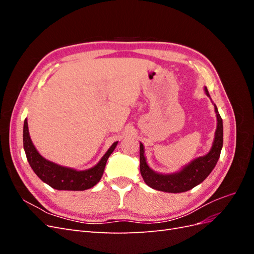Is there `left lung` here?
<instances>
[{"instance_id":"8db88e82","label":"left lung","mask_w":254,"mask_h":254,"mask_svg":"<svg viewBox=\"0 0 254 254\" xmlns=\"http://www.w3.org/2000/svg\"><path fill=\"white\" fill-rule=\"evenodd\" d=\"M204 91L205 94L210 97L209 91L206 88H204ZM214 108L217 117V128L216 131H215V137L211 150L205 156L199 157L191 161L190 164L184 166L180 172L163 175L152 171L148 164L146 163L144 146L142 143H140V171L145 183L148 187L161 191H167V193H182V191H187L198 186L211 174L219 159L222 143H224L222 120L215 104Z\"/></svg>"}]
</instances>
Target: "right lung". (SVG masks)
<instances>
[{"label":"right lung","instance_id":"obj_1","mask_svg":"<svg viewBox=\"0 0 254 254\" xmlns=\"http://www.w3.org/2000/svg\"><path fill=\"white\" fill-rule=\"evenodd\" d=\"M117 145L118 142H114L95 166L86 171H76L44 159L30 140L26 119L23 127V146L30 167L43 182L59 190H84L93 188L101 180L107 160Z\"/></svg>","mask_w":254,"mask_h":254}]
</instances>
